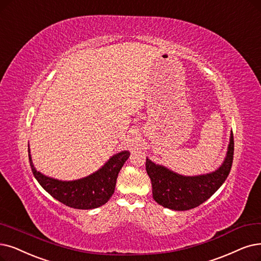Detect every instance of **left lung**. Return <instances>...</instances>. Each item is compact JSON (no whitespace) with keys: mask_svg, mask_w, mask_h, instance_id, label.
I'll return each mask as SVG.
<instances>
[{"mask_svg":"<svg viewBox=\"0 0 261 261\" xmlns=\"http://www.w3.org/2000/svg\"><path fill=\"white\" fill-rule=\"evenodd\" d=\"M234 141L231 133L227 156L216 171L197 176L176 174L147 159L145 169L152 182L154 200L175 211H186L200 205L222 186L230 172L233 161Z\"/></svg>","mask_w":261,"mask_h":261,"instance_id":"8db88e82","label":"left lung"}]
</instances>
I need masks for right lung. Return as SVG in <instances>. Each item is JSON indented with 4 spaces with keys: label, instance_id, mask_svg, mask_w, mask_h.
<instances>
[{
    "label": "right lung",
    "instance_id": "right-lung-1",
    "mask_svg": "<svg viewBox=\"0 0 261 261\" xmlns=\"http://www.w3.org/2000/svg\"><path fill=\"white\" fill-rule=\"evenodd\" d=\"M129 158L128 151L118 153L101 169L87 178L76 181H59L41 174L34 168L29 149L30 166L35 179L43 189L63 204L80 210L95 209L105 204L112 196L118 174Z\"/></svg>",
    "mask_w": 261,
    "mask_h": 261
}]
</instances>
